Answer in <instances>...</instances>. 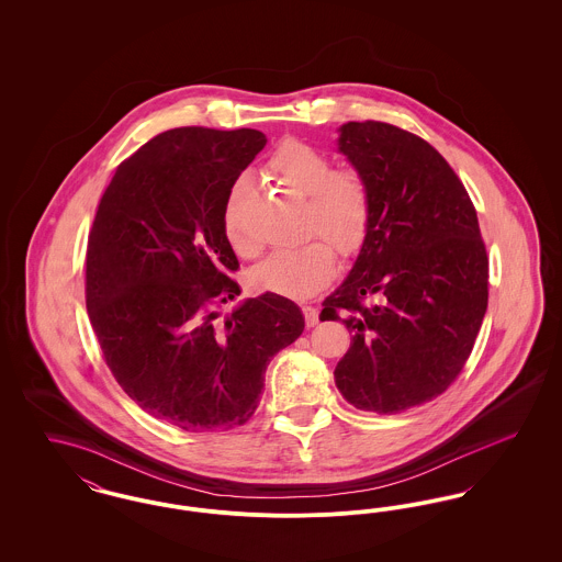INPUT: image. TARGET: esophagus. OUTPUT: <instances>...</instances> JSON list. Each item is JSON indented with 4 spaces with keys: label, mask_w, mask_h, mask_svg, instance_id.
I'll use <instances>...</instances> for the list:
<instances>
[{
    "label": "esophagus",
    "mask_w": 562,
    "mask_h": 562,
    "mask_svg": "<svg viewBox=\"0 0 562 562\" xmlns=\"http://www.w3.org/2000/svg\"><path fill=\"white\" fill-rule=\"evenodd\" d=\"M303 316H305V324H307V326H316L318 318H321L318 310L312 307V305H303Z\"/></svg>",
    "instance_id": "esophagus-1"
}]
</instances>
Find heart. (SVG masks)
Here are the masks:
<instances>
[{"label": "heart", "mask_w": 562, "mask_h": 562, "mask_svg": "<svg viewBox=\"0 0 562 562\" xmlns=\"http://www.w3.org/2000/svg\"><path fill=\"white\" fill-rule=\"evenodd\" d=\"M269 175L284 188L296 191L307 202V227L321 232L341 252H353L362 246L371 225V195L356 170H333L330 158L296 138L282 140L268 160ZM246 183L236 181L229 191L223 229L238 252H252L255 246L241 234L240 204ZM330 241H305L296 248L273 252L252 271L257 286L269 293L305 299L324 289L337 269V257Z\"/></svg>", "instance_id": "obj_1"}]
</instances>
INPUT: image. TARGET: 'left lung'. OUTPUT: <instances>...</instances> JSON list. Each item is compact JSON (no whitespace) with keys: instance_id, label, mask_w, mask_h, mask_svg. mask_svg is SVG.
I'll return each mask as SVG.
<instances>
[{"instance_id":"8db88e82","label":"left lung","mask_w":562,"mask_h":562,"mask_svg":"<svg viewBox=\"0 0 562 562\" xmlns=\"http://www.w3.org/2000/svg\"><path fill=\"white\" fill-rule=\"evenodd\" d=\"M337 149L367 183L371 225L321 321L351 333L335 367L344 398L394 415L440 396L461 373L486 314L488 259L468 191L424 138L348 122Z\"/></svg>"}]
</instances>
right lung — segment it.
Wrapping results in <instances>:
<instances>
[{
    "mask_svg": "<svg viewBox=\"0 0 562 562\" xmlns=\"http://www.w3.org/2000/svg\"><path fill=\"white\" fill-rule=\"evenodd\" d=\"M250 128H172L122 161L86 255V307L115 381L145 413L204 431L244 426L269 360L303 333L286 296H240L223 211L266 147Z\"/></svg>",
    "mask_w": 562,
    "mask_h": 562,
    "instance_id": "obj_1",
    "label": "right lung"
}]
</instances>
